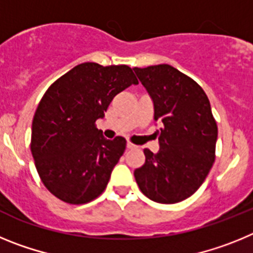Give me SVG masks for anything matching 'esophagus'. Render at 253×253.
I'll return each mask as SVG.
<instances>
[{
	"instance_id": "1",
	"label": "esophagus",
	"mask_w": 253,
	"mask_h": 253,
	"mask_svg": "<svg viewBox=\"0 0 253 253\" xmlns=\"http://www.w3.org/2000/svg\"><path fill=\"white\" fill-rule=\"evenodd\" d=\"M126 148H128V149H134V148H137V146H135V144H133V143L128 142V143H126Z\"/></svg>"
}]
</instances>
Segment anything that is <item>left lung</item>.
I'll return each instance as SVG.
<instances>
[{
  "instance_id": "left-lung-1",
  "label": "left lung",
  "mask_w": 253,
  "mask_h": 253,
  "mask_svg": "<svg viewBox=\"0 0 253 253\" xmlns=\"http://www.w3.org/2000/svg\"><path fill=\"white\" fill-rule=\"evenodd\" d=\"M154 107V120L162 122L160 151L144 149L146 162L134 171L147 198L175 204L202 186L215 160L218 126L209 99L193 78L169 64L135 67Z\"/></svg>"
}]
</instances>
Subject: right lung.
<instances>
[{"label":"right lung","mask_w":253,"mask_h":253,"mask_svg":"<svg viewBox=\"0 0 253 253\" xmlns=\"http://www.w3.org/2000/svg\"><path fill=\"white\" fill-rule=\"evenodd\" d=\"M138 84L130 67L81 63L63 75L40 100L31 126V154L44 186L68 204L101 195L126 140L104 138L96 120L118 93Z\"/></svg>","instance_id":"1"}]
</instances>
